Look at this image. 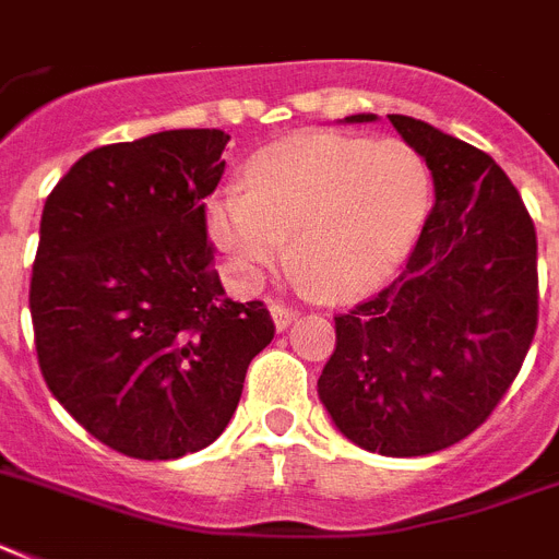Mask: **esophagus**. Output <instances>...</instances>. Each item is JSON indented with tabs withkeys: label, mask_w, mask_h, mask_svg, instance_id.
Returning a JSON list of instances; mask_svg holds the SVG:
<instances>
[{
	"label": "esophagus",
	"mask_w": 559,
	"mask_h": 559,
	"mask_svg": "<svg viewBox=\"0 0 559 559\" xmlns=\"http://www.w3.org/2000/svg\"><path fill=\"white\" fill-rule=\"evenodd\" d=\"M270 316H272V323H275V330L284 332L289 323L298 318V312H295V309H289V307H281V304H272Z\"/></svg>",
	"instance_id": "obj_1"
}]
</instances>
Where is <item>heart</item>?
<instances>
[{"mask_svg":"<svg viewBox=\"0 0 559 559\" xmlns=\"http://www.w3.org/2000/svg\"><path fill=\"white\" fill-rule=\"evenodd\" d=\"M429 207V164L412 144L298 135L252 158L247 192H215L207 233L241 289H255L293 238L307 284L358 298L401 270Z\"/></svg>","mask_w":559,"mask_h":559,"instance_id":"b5f03b06","label":"heart"}]
</instances>
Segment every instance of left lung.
I'll return each mask as SVG.
<instances>
[{
  "label": "left lung",
  "mask_w": 559,
  "mask_h": 559,
  "mask_svg": "<svg viewBox=\"0 0 559 559\" xmlns=\"http://www.w3.org/2000/svg\"><path fill=\"white\" fill-rule=\"evenodd\" d=\"M389 121L429 164L435 204L401 275L335 318L318 397L355 447L420 457L472 435L518 378L537 330V236L495 158L412 116Z\"/></svg>",
  "instance_id": "1"
}]
</instances>
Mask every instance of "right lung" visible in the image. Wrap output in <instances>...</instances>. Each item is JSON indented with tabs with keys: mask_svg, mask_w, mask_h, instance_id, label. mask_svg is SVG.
<instances>
[{
	"mask_svg": "<svg viewBox=\"0 0 559 559\" xmlns=\"http://www.w3.org/2000/svg\"><path fill=\"white\" fill-rule=\"evenodd\" d=\"M224 130H164L79 158L45 201L33 261L36 355L53 397L139 461L210 447L275 335L261 301L224 295L204 199Z\"/></svg>",
	"mask_w": 559,
	"mask_h": 559,
	"instance_id": "add662e5",
	"label": "right lung"
}]
</instances>
